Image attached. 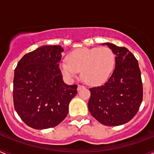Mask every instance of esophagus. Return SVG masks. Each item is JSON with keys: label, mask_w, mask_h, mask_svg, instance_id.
Instances as JSON below:
<instances>
[{"label": "esophagus", "mask_w": 154, "mask_h": 154, "mask_svg": "<svg viewBox=\"0 0 154 154\" xmlns=\"http://www.w3.org/2000/svg\"><path fill=\"white\" fill-rule=\"evenodd\" d=\"M83 88H85V86H84V85H78V91H79V90H81L82 89H83Z\"/></svg>", "instance_id": "1"}]
</instances>
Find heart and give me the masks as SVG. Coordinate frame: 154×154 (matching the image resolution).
I'll return each mask as SVG.
<instances>
[{"label": "heart", "instance_id": "b5f03b06", "mask_svg": "<svg viewBox=\"0 0 154 154\" xmlns=\"http://www.w3.org/2000/svg\"><path fill=\"white\" fill-rule=\"evenodd\" d=\"M59 68L68 79H73L82 71V76L91 85H99L109 79L116 64L113 51L108 47L80 48L71 51Z\"/></svg>", "mask_w": 154, "mask_h": 154}]
</instances>
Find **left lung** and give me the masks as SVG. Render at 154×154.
Returning <instances> with one entry per match:
<instances>
[{"label":"left lung","mask_w":154,"mask_h":154,"mask_svg":"<svg viewBox=\"0 0 154 154\" xmlns=\"http://www.w3.org/2000/svg\"><path fill=\"white\" fill-rule=\"evenodd\" d=\"M116 55L115 69L101 86L89 89L91 115L105 126H116L131 120L143 100L140 69L135 56L125 47L104 43Z\"/></svg>","instance_id":"8db88e82"}]
</instances>
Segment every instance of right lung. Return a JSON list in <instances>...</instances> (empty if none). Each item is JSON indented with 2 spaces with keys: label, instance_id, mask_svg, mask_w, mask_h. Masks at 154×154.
<instances>
[{
  "label": "right lung",
  "instance_id": "obj_1",
  "mask_svg": "<svg viewBox=\"0 0 154 154\" xmlns=\"http://www.w3.org/2000/svg\"><path fill=\"white\" fill-rule=\"evenodd\" d=\"M61 45H45L21 58L14 70V109L30 127L43 130L64 120L77 85L64 83L59 62Z\"/></svg>",
  "mask_w": 154,
  "mask_h": 154
}]
</instances>
